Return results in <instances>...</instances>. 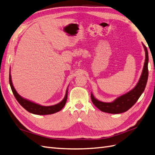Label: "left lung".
<instances>
[{
  "instance_id": "left-lung-1",
  "label": "left lung",
  "mask_w": 155,
  "mask_h": 155,
  "mask_svg": "<svg viewBox=\"0 0 155 155\" xmlns=\"http://www.w3.org/2000/svg\"><path fill=\"white\" fill-rule=\"evenodd\" d=\"M143 47L145 51V60L142 76L140 80L133 90H131L125 94L119 97L112 103L102 102L96 100L91 94V100L97 109L102 112L110 114H120L128 110L138 101L140 96L143 92L146 86L148 79V51L146 46L144 45Z\"/></svg>"
}]
</instances>
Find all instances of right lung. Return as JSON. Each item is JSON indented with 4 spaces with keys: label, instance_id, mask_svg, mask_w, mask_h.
<instances>
[{
    "label": "right lung",
    "instance_id": "obj_1",
    "mask_svg": "<svg viewBox=\"0 0 155 155\" xmlns=\"http://www.w3.org/2000/svg\"><path fill=\"white\" fill-rule=\"evenodd\" d=\"M9 81H10V85L13 95L16 98L17 101L19 103V104L23 108H25L27 111L31 112L32 114H38V115H47V114H54L61 110L65 105V104H66L67 97H68V93H67L68 90H67L66 94H65L64 99L60 103H59V104L52 106H42L41 105L35 104V103L31 102L28 100L24 99V98L22 97L20 95H18V94L17 92L15 89L14 88L13 86L10 74V76H9Z\"/></svg>",
    "mask_w": 155,
    "mask_h": 155
}]
</instances>
